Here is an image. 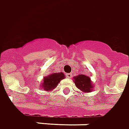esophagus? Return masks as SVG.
Here are the masks:
<instances>
[{
	"label": "esophagus",
	"instance_id": "esophagus-1",
	"mask_svg": "<svg viewBox=\"0 0 129 129\" xmlns=\"http://www.w3.org/2000/svg\"><path fill=\"white\" fill-rule=\"evenodd\" d=\"M66 76L67 78H72V74L68 73V74H66Z\"/></svg>",
	"mask_w": 129,
	"mask_h": 129
}]
</instances>
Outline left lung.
<instances>
[{
  "label": "left lung",
  "mask_w": 129,
  "mask_h": 129,
  "mask_svg": "<svg viewBox=\"0 0 129 129\" xmlns=\"http://www.w3.org/2000/svg\"><path fill=\"white\" fill-rule=\"evenodd\" d=\"M74 82L77 88L83 92H90L93 89V84L89 76L80 74L74 77Z\"/></svg>",
  "instance_id": "8db88e82"
}]
</instances>
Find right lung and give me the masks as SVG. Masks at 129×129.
<instances>
[{
	"mask_svg": "<svg viewBox=\"0 0 129 129\" xmlns=\"http://www.w3.org/2000/svg\"><path fill=\"white\" fill-rule=\"evenodd\" d=\"M64 78L65 76L62 72L53 73L44 78V81L42 83V87L46 92L51 91L57 86L60 81L64 79Z\"/></svg>",
	"mask_w": 129,
	"mask_h": 129,
	"instance_id": "obj_1",
	"label": "right lung"
}]
</instances>
